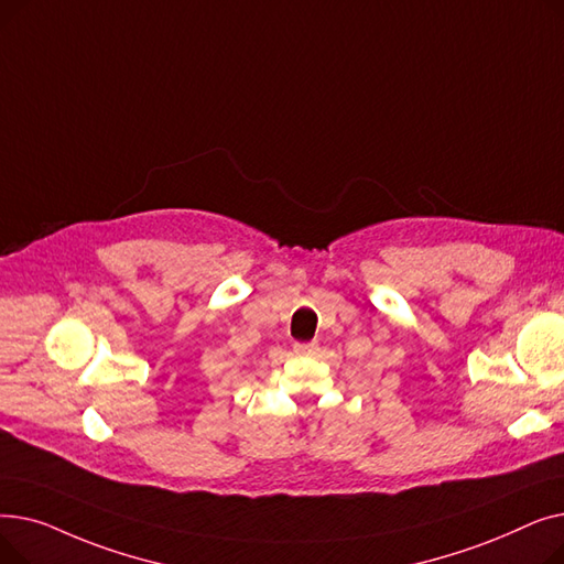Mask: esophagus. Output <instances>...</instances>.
Returning a JSON list of instances; mask_svg holds the SVG:
<instances>
[{
	"instance_id": "esophagus-1",
	"label": "esophagus",
	"mask_w": 564,
	"mask_h": 564,
	"mask_svg": "<svg viewBox=\"0 0 564 564\" xmlns=\"http://www.w3.org/2000/svg\"><path fill=\"white\" fill-rule=\"evenodd\" d=\"M317 349V343H294V354H297V357H315Z\"/></svg>"
}]
</instances>
